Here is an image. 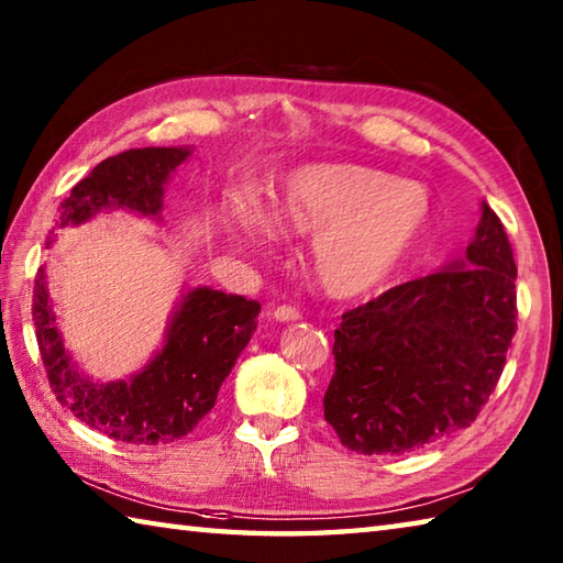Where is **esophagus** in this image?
I'll return each mask as SVG.
<instances>
[{
    "label": "esophagus",
    "instance_id": "34e87169",
    "mask_svg": "<svg viewBox=\"0 0 563 563\" xmlns=\"http://www.w3.org/2000/svg\"><path fill=\"white\" fill-rule=\"evenodd\" d=\"M274 318H277V321H282V323H294V321H299V318H301V311L291 303H284V306H277V309H274Z\"/></svg>",
    "mask_w": 563,
    "mask_h": 563
}]
</instances>
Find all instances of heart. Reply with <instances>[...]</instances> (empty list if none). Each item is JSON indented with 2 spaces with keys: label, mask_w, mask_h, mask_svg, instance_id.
<instances>
[{
  "label": "heart",
  "mask_w": 563,
  "mask_h": 563,
  "mask_svg": "<svg viewBox=\"0 0 563 563\" xmlns=\"http://www.w3.org/2000/svg\"><path fill=\"white\" fill-rule=\"evenodd\" d=\"M431 218V196L385 168L331 162L294 172L272 194V222L284 235H316L311 267L333 296L375 289L417 247ZM245 230L264 225L245 210Z\"/></svg>",
  "instance_id": "1"
}]
</instances>
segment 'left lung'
Segmentation results:
<instances>
[{
	"label": "left lung",
	"mask_w": 563,
	"mask_h": 563,
	"mask_svg": "<svg viewBox=\"0 0 563 563\" xmlns=\"http://www.w3.org/2000/svg\"><path fill=\"white\" fill-rule=\"evenodd\" d=\"M517 264L483 203L465 260L343 313L323 417L345 449L401 455L471 427L517 331Z\"/></svg>",
	"instance_id": "left-lung-1"
}]
</instances>
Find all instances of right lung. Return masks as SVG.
<instances>
[{
    "mask_svg": "<svg viewBox=\"0 0 563 563\" xmlns=\"http://www.w3.org/2000/svg\"><path fill=\"white\" fill-rule=\"evenodd\" d=\"M188 154L184 146H144L104 158L60 203V228L78 225L102 208L158 216L166 178ZM257 313L260 301L245 296L206 286L188 291L172 318L162 353L130 382L95 385L78 373L63 347L44 269L36 274L31 303L38 353L53 395L90 429L134 446L172 443L198 427L216 407L220 385L250 343Z\"/></svg>",
    "mask_w": 563,
    "mask_h": 563,
    "instance_id": "obj_1",
    "label": "right lung"
}]
</instances>
